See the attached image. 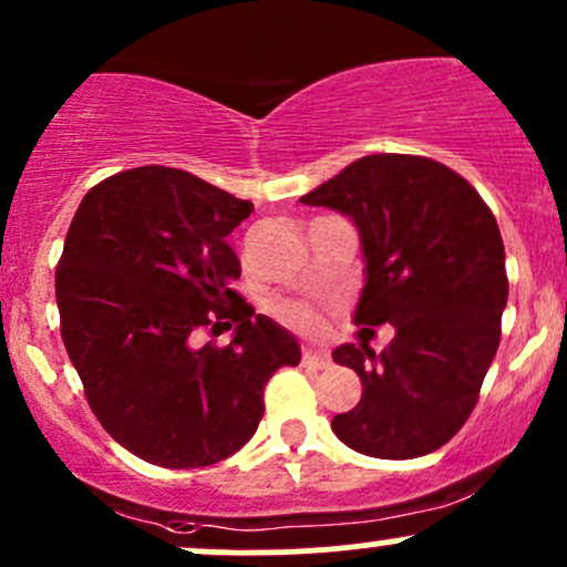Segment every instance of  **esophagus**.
Instances as JSON below:
<instances>
[{"mask_svg": "<svg viewBox=\"0 0 567 567\" xmlns=\"http://www.w3.org/2000/svg\"><path fill=\"white\" fill-rule=\"evenodd\" d=\"M301 360L307 369H315V371L328 369V365H331V358H328V352H322V350H303Z\"/></svg>", "mask_w": 567, "mask_h": 567, "instance_id": "34e87169", "label": "esophagus"}]
</instances>
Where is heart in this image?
Segmentation results:
<instances>
[{"instance_id":"heart-1","label":"heart","mask_w":567,"mask_h":567,"mask_svg":"<svg viewBox=\"0 0 567 567\" xmlns=\"http://www.w3.org/2000/svg\"><path fill=\"white\" fill-rule=\"evenodd\" d=\"M279 317L293 328H315L312 309L301 307V303H285V307H279Z\"/></svg>"}]
</instances>
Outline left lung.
Returning a JSON list of instances; mask_svg holds the SVG:
<instances>
[{"instance_id": "obj_1", "label": "left lung", "mask_w": 567, "mask_h": 567, "mask_svg": "<svg viewBox=\"0 0 567 567\" xmlns=\"http://www.w3.org/2000/svg\"><path fill=\"white\" fill-rule=\"evenodd\" d=\"M301 202L358 226L365 285L354 322L395 328L379 354L365 341L333 350L363 382L333 433L369 457L435 452L474 412L501 344L508 277L495 215L450 166L401 153L352 161Z\"/></svg>"}]
</instances>
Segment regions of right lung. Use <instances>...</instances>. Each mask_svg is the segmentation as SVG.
I'll list each match as a JSON object with an SVG mask.
<instances>
[{
  "instance_id": "obj_1",
  "label": "right lung",
  "mask_w": 567,
  "mask_h": 567,
  "mask_svg": "<svg viewBox=\"0 0 567 567\" xmlns=\"http://www.w3.org/2000/svg\"><path fill=\"white\" fill-rule=\"evenodd\" d=\"M236 198L172 166H136L85 193L55 269L61 339L91 412L121 446L164 468L231 457L264 416V388L298 365L293 333L236 290L226 236L250 217ZM239 321L231 346L195 344Z\"/></svg>"
}]
</instances>
